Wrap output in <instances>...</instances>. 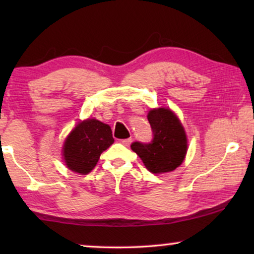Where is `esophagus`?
<instances>
[{
	"mask_svg": "<svg viewBox=\"0 0 254 254\" xmlns=\"http://www.w3.org/2000/svg\"><path fill=\"white\" fill-rule=\"evenodd\" d=\"M121 143H123L125 147H129L131 143V138H126V140H121Z\"/></svg>",
	"mask_w": 254,
	"mask_h": 254,
	"instance_id": "34e87169",
	"label": "esophagus"
}]
</instances>
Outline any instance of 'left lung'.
<instances>
[{
    "mask_svg": "<svg viewBox=\"0 0 254 254\" xmlns=\"http://www.w3.org/2000/svg\"><path fill=\"white\" fill-rule=\"evenodd\" d=\"M154 131L151 143L134 142L131 150L142 159L154 175L171 172L183 164L189 149V140L182 121L170 107H155L148 112Z\"/></svg>",
    "mask_w": 254,
    "mask_h": 254,
    "instance_id": "1",
    "label": "left lung"
}]
</instances>
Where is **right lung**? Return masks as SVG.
Returning <instances> with one entry per match:
<instances>
[{
  "instance_id": "add662e5",
  "label": "right lung",
  "mask_w": 254,
  "mask_h": 254,
  "mask_svg": "<svg viewBox=\"0 0 254 254\" xmlns=\"http://www.w3.org/2000/svg\"><path fill=\"white\" fill-rule=\"evenodd\" d=\"M114 142L109 125L88 118L75 125L64 138L62 159L70 171L88 175L99 161L100 154Z\"/></svg>"
}]
</instances>
